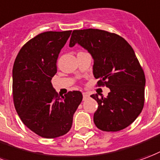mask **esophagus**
<instances>
[{
  "label": "esophagus",
  "mask_w": 160,
  "mask_h": 160,
  "mask_svg": "<svg viewBox=\"0 0 160 160\" xmlns=\"http://www.w3.org/2000/svg\"><path fill=\"white\" fill-rule=\"evenodd\" d=\"M89 98V95H88V93H86V92H84L83 93V100H86L87 98Z\"/></svg>",
  "instance_id": "34e87169"
}]
</instances>
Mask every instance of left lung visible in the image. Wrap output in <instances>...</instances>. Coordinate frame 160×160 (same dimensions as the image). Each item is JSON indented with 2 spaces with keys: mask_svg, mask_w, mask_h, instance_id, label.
Segmentation results:
<instances>
[{
  "mask_svg": "<svg viewBox=\"0 0 160 160\" xmlns=\"http://www.w3.org/2000/svg\"><path fill=\"white\" fill-rule=\"evenodd\" d=\"M79 44L94 60L93 74L98 86L110 89L107 98L92 95L98 108L93 120L103 131L126 128L140 114L144 105L145 74L134 50L121 36L98 29L74 30L69 47Z\"/></svg>",
  "mask_w": 160,
  "mask_h": 160,
  "instance_id": "8db88e82",
  "label": "left lung"
}]
</instances>
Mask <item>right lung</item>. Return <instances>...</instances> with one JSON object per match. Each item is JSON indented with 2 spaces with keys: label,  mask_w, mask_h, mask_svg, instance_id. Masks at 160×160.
<instances>
[{
  "label": "right lung",
  "mask_w": 160,
  "mask_h": 160,
  "mask_svg": "<svg viewBox=\"0 0 160 160\" xmlns=\"http://www.w3.org/2000/svg\"><path fill=\"white\" fill-rule=\"evenodd\" d=\"M71 34H39L20 49L12 68V96L16 111L24 125L44 138H56L70 130L73 116L82 101L79 91L60 96L52 85L57 60Z\"/></svg>",
  "instance_id": "1"
}]
</instances>
